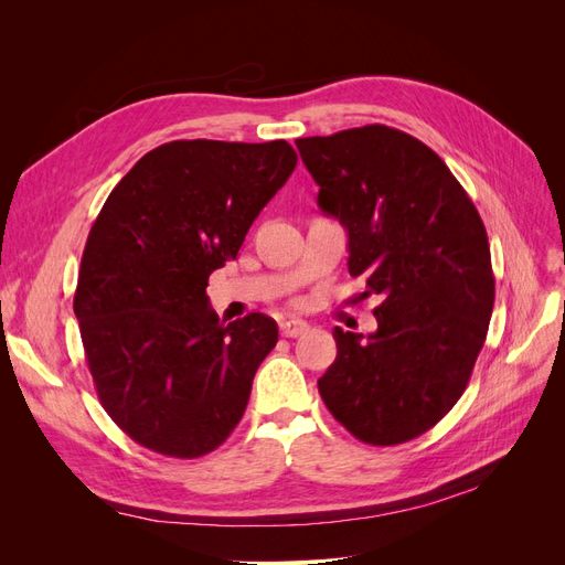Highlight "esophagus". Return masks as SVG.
Listing matches in <instances>:
<instances>
[{
    "label": "esophagus",
    "mask_w": 565,
    "mask_h": 565,
    "mask_svg": "<svg viewBox=\"0 0 565 565\" xmlns=\"http://www.w3.org/2000/svg\"><path fill=\"white\" fill-rule=\"evenodd\" d=\"M309 332V322H303V320H282L280 322V334L282 337H301V334H306Z\"/></svg>",
    "instance_id": "34e87169"
}]
</instances>
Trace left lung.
Masks as SVG:
<instances>
[{
    "label": "left lung",
    "instance_id": "left-lung-1",
    "mask_svg": "<svg viewBox=\"0 0 565 565\" xmlns=\"http://www.w3.org/2000/svg\"><path fill=\"white\" fill-rule=\"evenodd\" d=\"M318 207L349 233V273L365 276L377 330L334 328L318 380L334 419L370 446L429 431L465 393L494 303L490 245L465 188L415 136L367 125L297 139Z\"/></svg>",
    "mask_w": 565,
    "mask_h": 565
}]
</instances>
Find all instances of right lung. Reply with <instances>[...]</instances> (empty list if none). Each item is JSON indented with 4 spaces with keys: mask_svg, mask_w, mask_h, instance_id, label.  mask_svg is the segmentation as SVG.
<instances>
[{
    "mask_svg": "<svg viewBox=\"0 0 565 565\" xmlns=\"http://www.w3.org/2000/svg\"><path fill=\"white\" fill-rule=\"evenodd\" d=\"M297 167L287 141H172L108 195L82 254L75 316L98 401L139 446L193 459L243 419L278 324H228L207 280Z\"/></svg>",
    "mask_w": 565,
    "mask_h": 565,
    "instance_id": "1",
    "label": "right lung"
}]
</instances>
